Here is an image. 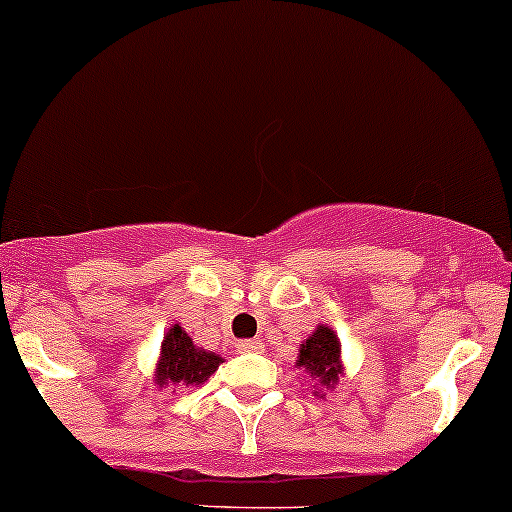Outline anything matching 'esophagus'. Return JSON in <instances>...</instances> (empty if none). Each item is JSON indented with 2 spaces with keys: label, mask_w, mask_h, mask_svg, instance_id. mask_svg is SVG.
<instances>
[{
  "label": "esophagus",
  "mask_w": 512,
  "mask_h": 512,
  "mask_svg": "<svg viewBox=\"0 0 512 512\" xmlns=\"http://www.w3.org/2000/svg\"><path fill=\"white\" fill-rule=\"evenodd\" d=\"M238 350L240 352H260L262 350V342L260 340H240L238 342Z\"/></svg>",
  "instance_id": "obj_1"
}]
</instances>
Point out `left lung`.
<instances>
[{
    "instance_id": "1",
    "label": "left lung",
    "mask_w": 512,
    "mask_h": 512,
    "mask_svg": "<svg viewBox=\"0 0 512 512\" xmlns=\"http://www.w3.org/2000/svg\"><path fill=\"white\" fill-rule=\"evenodd\" d=\"M296 367L311 374L323 389H335L342 376L340 340L335 330L328 325H318L313 335H308V340L299 347Z\"/></svg>"
}]
</instances>
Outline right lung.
Here are the masks:
<instances>
[{"label": "right lung", "mask_w": 512, "mask_h": 512, "mask_svg": "<svg viewBox=\"0 0 512 512\" xmlns=\"http://www.w3.org/2000/svg\"><path fill=\"white\" fill-rule=\"evenodd\" d=\"M221 362V355L204 350V347H196L187 335V330H182V325L174 323L167 330L165 340H162L160 359H157L155 367V384L160 389L162 386L177 384L199 386L211 379V374L216 372Z\"/></svg>", "instance_id": "1"}]
</instances>
